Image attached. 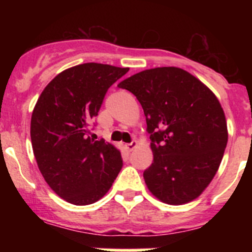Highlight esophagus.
<instances>
[{"mask_svg": "<svg viewBox=\"0 0 252 252\" xmlns=\"http://www.w3.org/2000/svg\"><path fill=\"white\" fill-rule=\"evenodd\" d=\"M136 145H138V141L133 140V141L130 142V144H126V145H124V147H126V149L128 150V151H131V150H133L134 147L136 146Z\"/></svg>", "mask_w": 252, "mask_h": 252, "instance_id": "obj_1", "label": "esophagus"}]
</instances>
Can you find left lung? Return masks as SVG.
<instances>
[{
	"mask_svg": "<svg viewBox=\"0 0 252 252\" xmlns=\"http://www.w3.org/2000/svg\"><path fill=\"white\" fill-rule=\"evenodd\" d=\"M140 102L154 162L144 172L150 191L169 205L192 201L207 188L228 141L224 112L215 94L177 67H159L118 84Z\"/></svg>",
	"mask_w": 252,
	"mask_h": 252,
	"instance_id": "left-lung-1",
	"label": "left lung"
}]
</instances>
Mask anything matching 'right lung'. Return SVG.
<instances>
[{"mask_svg":"<svg viewBox=\"0 0 252 252\" xmlns=\"http://www.w3.org/2000/svg\"><path fill=\"white\" fill-rule=\"evenodd\" d=\"M129 68L84 63L56 75L40 95L30 123L34 156L60 197L90 205L110 190L123 166L119 150L90 138L106 93Z\"/></svg>","mask_w":252,"mask_h":252,"instance_id":"obj_1","label":"right lung"}]
</instances>
